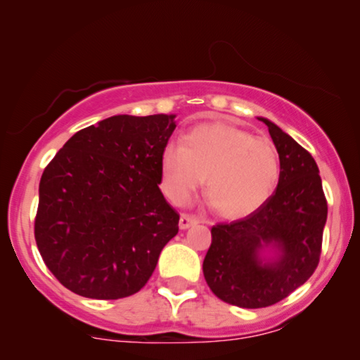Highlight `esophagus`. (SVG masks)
<instances>
[{
	"label": "esophagus",
	"mask_w": 360,
	"mask_h": 360,
	"mask_svg": "<svg viewBox=\"0 0 360 360\" xmlns=\"http://www.w3.org/2000/svg\"><path fill=\"white\" fill-rule=\"evenodd\" d=\"M200 223L198 216L193 214H181L180 216V229H188L190 226H195Z\"/></svg>",
	"instance_id": "esophagus-1"
}]
</instances>
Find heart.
<instances>
[{"instance_id":"heart-1","label":"heart","mask_w":360,"mask_h":360,"mask_svg":"<svg viewBox=\"0 0 360 360\" xmlns=\"http://www.w3.org/2000/svg\"><path fill=\"white\" fill-rule=\"evenodd\" d=\"M206 176L205 196L226 218L257 211L277 188L280 159L274 142L228 122H210L169 141L160 152V184L175 205L190 201Z\"/></svg>"}]
</instances>
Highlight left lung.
Here are the masks:
<instances>
[{
	"label": "left lung",
	"instance_id": "8db88e82",
	"mask_svg": "<svg viewBox=\"0 0 360 360\" xmlns=\"http://www.w3.org/2000/svg\"><path fill=\"white\" fill-rule=\"evenodd\" d=\"M269 127L280 159L275 193L257 211L211 228L203 274L216 297L240 308H265L287 298L311 277L319 264L328 203L311 154L277 124ZM265 245L279 250L262 263Z\"/></svg>",
	"mask_w": 360,
	"mask_h": 360
}]
</instances>
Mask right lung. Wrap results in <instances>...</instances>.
Listing matches in <instances>:
<instances>
[{"label": "right lung", "instance_id": "obj_1", "mask_svg": "<svg viewBox=\"0 0 360 360\" xmlns=\"http://www.w3.org/2000/svg\"><path fill=\"white\" fill-rule=\"evenodd\" d=\"M174 115H120L78 131L39 185L34 236L70 292L117 300L139 292L180 216L162 195L160 152Z\"/></svg>", "mask_w": 360, "mask_h": 360}]
</instances>
